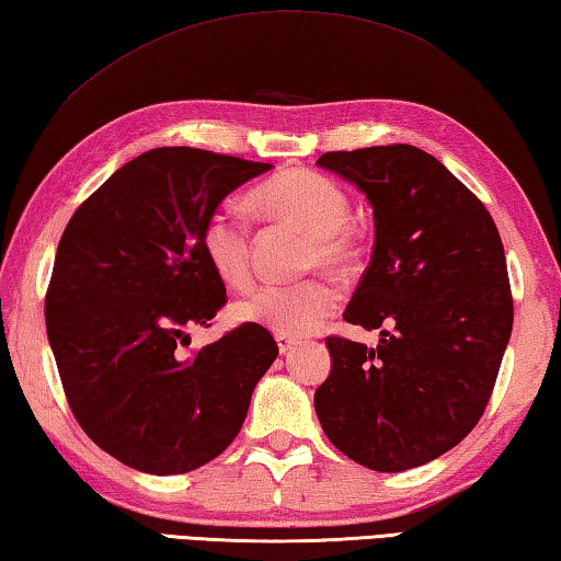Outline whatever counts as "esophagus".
I'll use <instances>...</instances> for the list:
<instances>
[{"label":"esophagus","instance_id":"esophagus-1","mask_svg":"<svg viewBox=\"0 0 561 561\" xmlns=\"http://www.w3.org/2000/svg\"><path fill=\"white\" fill-rule=\"evenodd\" d=\"M297 343H299V341L289 339V335H277V345H279V353H282V355H287L289 351L297 348Z\"/></svg>","mask_w":561,"mask_h":561}]
</instances>
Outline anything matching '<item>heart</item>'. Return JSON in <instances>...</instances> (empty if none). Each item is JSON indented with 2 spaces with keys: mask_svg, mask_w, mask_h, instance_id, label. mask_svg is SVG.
Returning <instances> with one entry per match:
<instances>
[{
  "mask_svg": "<svg viewBox=\"0 0 561 561\" xmlns=\"http://www.w3.org/2000/svg\"><path fill=\"white\" fill-rule=\"evenodd\" d=\"M252 201L272 218L309 232V264L329 270L351 267L358 240L348 226L351 201L339 183L313 171H282L254 188ZM201 248L210 267L232 287L250 282V222L230 203L213 208L201 228ZM341 304V294L325 279L264 284L242 299L236 311L242 321L277 335L301 339L321 329Z\"/></svg>",
  "mask_w": 561,
  "mask_h": 561,
  "instance_id": "1",
  "label": "heart"
}]
</instances>
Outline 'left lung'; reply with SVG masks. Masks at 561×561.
Returning a JSON list of instances; mask_svg holds the SVG:
<instances>
[{"label":"left lung","instance_id":"1","mask_svg":"<svg viewBox=\"0 0 561 561\" xmlns=\"http://www.w3.org/2000/svg\"><path fill=\"white\" fill-rule=\"evenodd\" d=\"M321 169L373 206L375 245L343 319L380 343L329 339L313 394L329 442L397 473L439 458L481 420L513 331L505 250L491 213L412 145L329 151Z\"/></svg>","mask_w":561,"mask_h":561}]
</instances>
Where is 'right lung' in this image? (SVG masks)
I'll use <instances>...</instances> for the list:
<instances>
[{"label":"right lung","mask_w":561,"mask_h":561,"mask_svg":"<svg viewBox=\"0 0 561 561\" xmlns=\"http://www.w3.org/2000/svg\"><path fill=\"white\" fill-rule=\"evenodd\" d=\"M272 164L161 147L117 169L64 230L46 331L78 424L100 449L151 476L222 454L277 358L267 329L242 323L183 358L226 284L201 248L208 213Z\"/></svg>","instance_id":"1"}]
</instances>
